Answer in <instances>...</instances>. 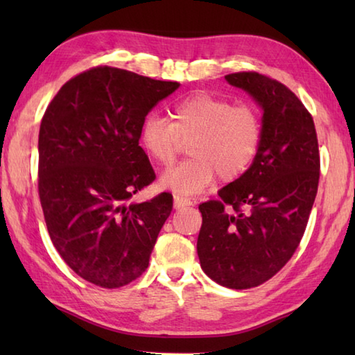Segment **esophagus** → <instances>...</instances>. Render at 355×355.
Returning <instances> with one entry per match:
<instances>
[{
    "label": "esophagus",
    "instance_id": "1",
    "mask_svg": "<svg viewBox=\"0 0 355 355\" xmlns=\"http://www.w3.org/2000/svg\"><path fill=\"white\" fill-rule=\"evenodd\" d=\"M191 205H192L191 200L182 197V195H173V207L175 209H183V207H187Z\"/></svg>",
    "mask_w": 355,
    "mask_h": 355
}]
</instances>
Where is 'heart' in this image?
Listing matches in <instances>:
<instances>
[{
	"mask_svg": "<svg viewBox=\"0 0 355 355\" xmlns=\"http://www.w3.org/2000/svg\"><path fill=\"white\" fill-rule=\"evenodd\" d=\"M171 122L148 116L139 130L140 146L168 168L187 143L191 158L166 171L160 186L177 195L200 193L215 183L235 182L250 168L262 141V119L250 105H233L207 92L187 94L172 105Z\"/></svg>",
	"mask_w": 355,
	"mask_h": 355,
	"instance_id": "b5f03b06",
	"label": "heart"
}]
</instances>
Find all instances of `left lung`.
<instances>
[{"label": "left lung", "instance_id": "8db88e82", "mask_svg": "<svg viewBox=\"0 0 355 355\" xmlns=\"http://www.w3.org/2000/svg\"><path fill=\"white\" fill-rule=\"evenodd\" d=\"M262 107V141L252 166L200 205L197 252L205 273L233 290L273 277L302 239L318 193L320 155L313 117L281 82L256 71L225 76Z\"/></svg>", "mask_w": 355, "mask_h": 355}]
</instances>
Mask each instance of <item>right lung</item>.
<instances>
[{
    "mask_svg": "<svg viewBox=\"0 0 355 355\" xmlns=\"http://www.w3.org/2000/svg\"><path fill=\"white\" fill-rule=\"evenodd\" d=\"M180 87L101 65L65 82L44 112L37 192L53 245L74 273L102 288L140 277L172 210V195L132 205L155 180L139 130Z\"/></svg>",
    "mask_w": 355,
    "mask_h": 355,
    "instance_id": "add662e5",
    "label": "right lung"
}]
</instances>
